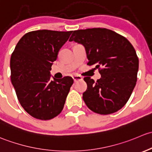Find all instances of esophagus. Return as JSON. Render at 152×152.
Masks as SVG:
<instances>
[{
    "label": "esophagus",
    "instance_id": "esophagus-1",
    "mask_svg": "<svg viewBox=\"0 0 152 152\" xmlns=\"http://www.w3.org/2000/svg\"><path fill=\"white\" fill-rule=\"evenodd\" d=\"M72 78H73V80H74L75 82H77V81H78V80H81L83 79L82 77L80 76V75H74L72 77Z\"/></svg>",
    "mask_w": 152,
    "mask_h": 152
}]
</instances>
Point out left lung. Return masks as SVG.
<instances>
[{"label": "left lung", "mask_w": 152, "mask_h": 152, "mask_svg": "<svg viewBox=\"0 0 152 152\" xmlns=\"http://www.w3.org/2000/svg\"><path fill=\"white\" fill-rule=\"evenodd\" d=\"M69 42L85 47L88 62L99 69L101 78L84 77L87 89L83 99L96 113L107 115L121 109L130 97L138 71V58L133 46L124 37L107 28L73 31Z\"/></svg>", "instance_id": "1"}]
</instances>
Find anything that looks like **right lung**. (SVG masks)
<instances>
[{
    "label": "right lung",
    "instance_id": "add662e5",
    "mask_svg": "<svg viewBox=\"0 0 152 152\" xmlns=\"http://www.w3.org/2000/svg\"><path fill=\"white\" fill-rule=\"evenodd\" d=\"M72 31L38 30L25 34L10 60L11 80L22 107L34 118L57 116L74 83L71 77L50 80L53 63Z\"/></svg>",
    "mask_w": 152,
    "mask_h": 152
}]
</instances>
